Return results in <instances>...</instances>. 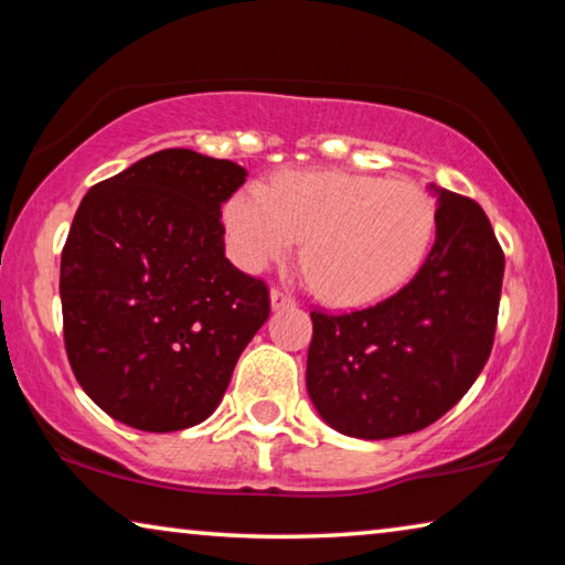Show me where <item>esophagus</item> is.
Segmentation results:
<instances>
[{
  "label": "esophagus",
  "mask_w": 565,
  "mask_h": 565,
  "mask_svg": "<svg viewBox=\"0 0 565 565\" xmlns=\"http://www.w3.org/2000/svg\"><path fill=\"white\" fill-rule=\"evenodd\" d=\"M286 306H294V296L286 294L284 289H279V286H274V289H271V309L279 311V309H286Z\"/></svg>",
  "instance_id": "obj_1"
}]
</instances>
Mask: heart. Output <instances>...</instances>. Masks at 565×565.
I'll list each match as a JSON object with an SVG mask.
<instances>
[{"mask_svg": "<svg viewBox=\"0 0 565 565\" xmlns=\"http://www.w3.org/2000/svg\"><path fill=\"white\" fill-rule=\"evenodd\" d=\"M228 246L248 271L289 256L299 238L303 271L321 299L374 303L401 289L424 262L436 228L431 196L414 181L331 169L246 184L224 209Z\"/></svg>", "mask_w": 565, "mask_h": 565, "instance_id": "b5f03b06", "label": "heart"}]
</instances>
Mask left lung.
Returning <instances> with one entry per match:
<instances>
[{
    "label": "left lung",
    "mask_w": 565,
    "mask_h": 565,
    "mask_svg": "<svg viewBox=\"0 0 565 565\" xmlns=\"http://www.w3.org/2000/svg\"><path fill=\"white\" fill-rule=\"evenodd\" d=\"M436 194V242L404 289L351 313L311 311L306 388L339 434L379 441L431 426L491 356L503 248L473 199Z\"/></svg>",
    "instance_id": "1"
}]
</instances>
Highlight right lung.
<instances>
[{"instance_id": "right-lung-1", "label": "right lung", "mask_w": 565, "mask_h": 565, "mask_svg": "<svg viewBox=\"0 0 565 565\" xmlns=\"http://www.w3.org/2000/svg\"><path fill=\"white\" fill-rule=\"evenodd\" d=\"M244 181L234 161L164 149L76 209L60 274L66 359L121 424H202L269 319V286L224 256L222 206Z\"/></svg>"}]
</instances>
